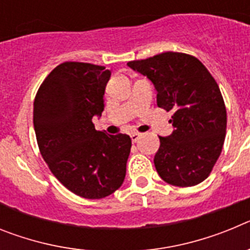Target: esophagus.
Wrapping results in <instances>:
<instances>
[{"label":"esophagus","instance_id":"34e87169","mask_svg":"<svg viewBox=\"0 0 250 250\" xmlns=\"http://www.w3.org/2000/svg\"><path fill=\"white\" fill-rule=\"evenodd\" d=\"M140 136H141V134H139V132H132L131 135H130V138H131L132 143H136V141L140 139Z\"/></svg>","mask_w":250,"mask_h":250}]
</instances>
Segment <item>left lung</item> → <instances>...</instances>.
Listing matches in <instances>:
<instances>
[{"mask_svg": "<svg viewBox=\"0 0 250 250\" xmlns=\"http://www.w3.org/2000/svg\"><path fill=\"white\" fill-rule=\"evenodd\" d=\"M127 66L152 83L159 107L173 110L174 131L159 136L154 164L160 178L175 187H193L209 176L227 131V110L219 86L196 57L164 52Z\"/></svg>", "mask_w": 250, "mask_h": 250, "instance_id": "1", "label": "left lung"}]
</instances>
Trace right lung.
Returning <instances> with one entry per match:
<instances>
[{"label": "right lung", "instance_id": "1", "mask_svg": "<svg viewBox=\"0 0 250 250\" xmlns=\"http://www.w3.org/2000/svg\"><path fill=\"white\" fill-rule=\"evenodd\" d=\"M111 71L104 66L63 62L40 86L34 127L43 160L61 184L86 199L118 190L126 175L131 139L98 131L94 116L104 111Z\"/></svg>", "mask_w": 250, "mask_h": 250}]
</instances>
